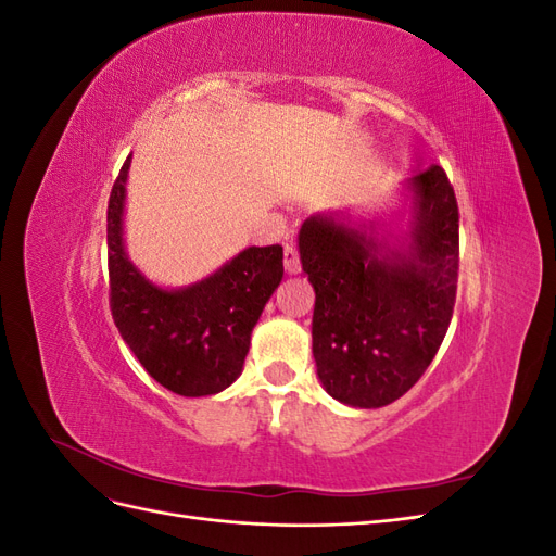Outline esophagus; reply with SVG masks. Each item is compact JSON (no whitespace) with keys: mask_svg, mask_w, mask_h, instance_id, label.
<instances>
[{"mask_svg":"<svg viewBox=\"0 0 556 556\" xmlns=\"http://www.w3.org/2000/svg\"><path fill=\"white\" fill-rule=\"evenodd\" d=\"M282 262H285V271H288L290 276H296V274L301 271L299 252H296V248H294V245H288V248H285V257H282Z\"/></svg>","mask_w":556,"mask_h":556,"instance_id":"1","label":"esophagus"}]
</instances>
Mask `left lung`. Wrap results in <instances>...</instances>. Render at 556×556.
I'll return each mask as SVG.
<instances>
[{
  "instance_id": "1",
  "label": "left lung",
  "mask_w": 556,
  "mask_h": 556,
  "mask_svg": "<svg viewBox=\"0 0 556 556\" xmlns=\"http://www.w3.org/2000/svg\"><path fill=\"white\" fill-rule=\"evenodd\" d=\"M408 223L350 211L311 215L299 260L313 290V357L329 396L382 408L422 378L452 319L459 211L441 166L401 185Z\"/></svg>"
}]
</instances>
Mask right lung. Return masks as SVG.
Here are the masks:
<instances>
[{
  "instance_id": "right-lung-1",
  "label": "right lung",
  "mask_w": 556,
  "mask_h": 556,
  "mask_svg": "<svg viewBox=\"0 0 556 556\" xmlns=\"http://www.w3.org/2000/svg\"><path fill=\"white\" fill-rule=\"evenodd\" d=\"M127 160L109 199L111 313L150 378L180 396H211L243 371L250 333L282 280V248L250 245L185 288L146 278L125 250Z\"/></svg>"
}]
</instances>
